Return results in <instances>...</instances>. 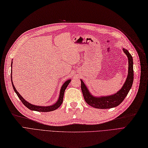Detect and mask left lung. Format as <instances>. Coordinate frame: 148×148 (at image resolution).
Listing matches in <instances>:
<instances>
[{"label": "left lung", "mask_w": 148, "mask_h": 148, "mask_svg": "<svg viewBox=\"0 0 148 148\" xmlns=\"http://www.w3.org/2000/svg\"><path fill=\"white\" fill-rule=\"evenodd\" d=\"M122 50L127 55L128 61V75L122 87L117 93L107 96L95 97L90 92L86 85L80 79L81 90L84 99L90 106L98 109H109L116 107L123 101L129 92L133 82V61L132 56L128 51L124 48Z\"/></svg>", "instance_id": "left-lung-1"}]
</instances>
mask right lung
<instances>
[{
    "instance_id": "right-lung-1",
    "label": "right lung",
    "mask_w": 148,
    "mask_h": 148,
    "mask_svg": "<svg viewBox=\"0 0 148 148\" xmlns=\"http://www.w3.org/2000/svg\"><path fill=\"white\" fill-rule=\"evenodd\" d=\"M12 63H13V61L12 62L11 67H12ZM11 80H12V86H13L14 91H15V92L16 93L18 98L20 99L23 104H24V105H25L26 107H27L28 109H29L30 110H32V111H38V112H50V111L56 110V109H58L61 105L62 103H63V101L64 91H65L66 88H67L68 85L70 83L71 80L68 79L67 80H66V82L61 86L58 101H57L55 104H52V105H51V106H37V105H34V104H31L30 103L26 101V100L21 96V95L18 93V92L17 91L16 89L15 88V86H14V85H13V80H12V70H11Z\"/></svg>"
}]
</instances>
